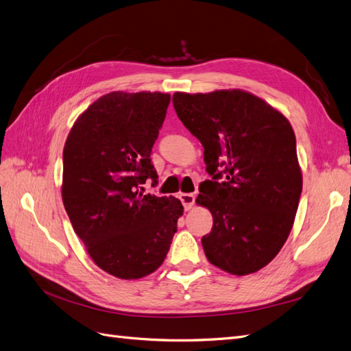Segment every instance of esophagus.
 <instances>
[{"instance_id":"1","label":"esophagus","mask_w":351,"mask_h":351,"mask_svg":"<svg viewBox=\"0 0 351 351\" xmlns=\"http://www.w3.org/2000/svg\"><path fill=\"white\" fill-rule=\"evenodd\" d=\"M180 200H182L184 209L189 210V209H192L195 205V195L193 193H182L180 195Z\"/></svg>"}]
</instances>
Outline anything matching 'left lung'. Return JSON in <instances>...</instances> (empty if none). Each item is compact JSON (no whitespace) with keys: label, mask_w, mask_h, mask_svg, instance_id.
Masks as SVG:
<instances>
[{"label":"left lung","mask_w":351,"mask_h":351,"mask_svg":"<svg viewBox=\"0 0 351 351\" xmlns=\"http://www.w3.org/2000/svg\"><path fill=\"white\" fill-rule=\"evenodd\" d=\"M174 110L204 146L196 202L214 226L202 237L208 261L232 275L256 272L289 237L302 195L295 136L285 117L240 90L173 95Z\"/></svg>","instance_id":"left-lung-1"}]
</instances>
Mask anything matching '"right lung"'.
Instances as JSON below:
<instances>
[{
    "label": "right lung",
    "instance_id": "right-lung-1",
    "mask_svg": "<svg viewBox=\"0 0 351 351\" xmlns=\"http://www.w3.org/2000/svg\"><path fill=\"white\" fill-rule=\"evenodd\" d=\"M171 97L111 92L73 124L62 151L61 195L74 232L98 267L137 280L161 267L183 215L173 196L145 195L156 183L151 152Z\"/></svg>",
    "mask_w": 351,
    "mask_h": 351
}]
</instances>
